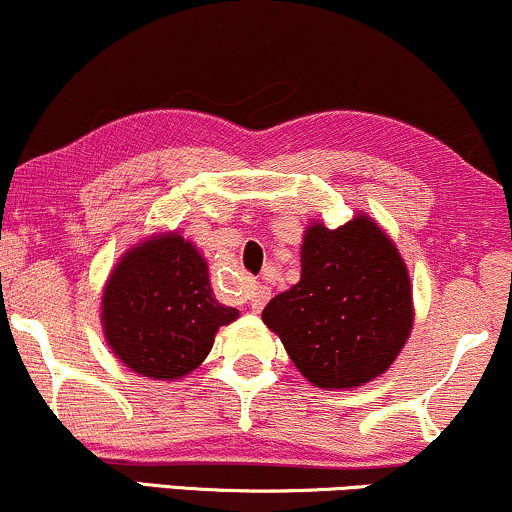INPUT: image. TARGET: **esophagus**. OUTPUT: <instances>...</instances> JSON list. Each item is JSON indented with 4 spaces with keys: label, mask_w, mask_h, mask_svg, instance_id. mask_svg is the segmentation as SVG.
I'll list each match as a JSON object with an SVG mask.
<instances>
[{
    "label": "esophagus",
    "mask_w": 512,
    "mask_h": 512,
    "mask_svg": "<svg viewBox=\"0 0 512 512\" xmlns=\"http://www.w3.org/2000/svg\"><path fill=\"white\" fill-rule=\"evenodd\" d=\"M269 296H272V291H269L267 286H262V284H250L248 286V301L252 305V310H257V313H260L264 305H267Z\"/></svg>",
    "instance_id": "obj_1"
}]
</instances>
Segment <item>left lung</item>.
I'll list each match as a JSON object with an SVG mask.
<instances>
[{"mask_svg":"<svg viewBox=\"0 0 512 512\" xmlns=\"http://www.w3.org/2000/svg\"><path fill=\"white\" fill-rule=\"evenodd\" d=\"M262 320L317 387H356L392 366L411 332V284L390 238L368 216L305 231L301 281Z\"/></svg>","mask_w":512,"mask_h":512,"instance_id":"obj_1","label":"left lung"}]
</instances>
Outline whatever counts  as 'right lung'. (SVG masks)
<instances>
[{"label":"right lung","mask_w":512,"mask_h":512,"mask_svg":"<svg viewBox=\"0 0 512 512\" xmlns=\"http://www.w3.org/2000/svg\"><path fill=\"white\" fill-rule=\"evenodd\" d=\"M236 308L214 298L209 269L178 233L129 250L103 293V327L113 354L127 368L156 380L182 378L214 346Z\"/></svg>","instance_id":"obj_1"}]
</instances>
